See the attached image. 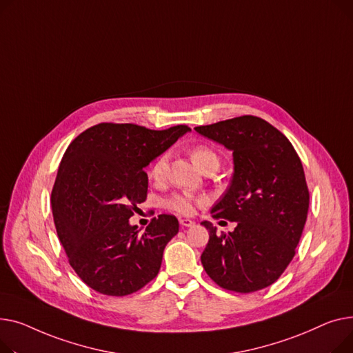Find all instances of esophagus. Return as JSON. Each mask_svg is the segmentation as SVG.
<instances>
[{"mask_svg":"<svg viewBox=\"0 0 353 353\" xmlns=\"http://www.w3.org/2000/svg\"><path fill=\"white\" fill-rule=\"evenodd\" d=\"M179 223H181V226H185V228H190V226H194V225H195V222H194L192 219H188V218L179 219Z\"/></svg>","mask_w":353,"mask_h":353,"instance_id":"1","label":"esophagus"}]
</instances>
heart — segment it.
Wrapping results in <instances>:
<instances>
[{"mask_svg":"<svg viewBox=\"0 0 353 353\" xmlns=\"http://www.w3.org/2000/svg\"><path fill=\"white\" fill-rule=\"evenodd\" d=\"M191 159L202 172L219 168V155L212 148L206 147V145H196V147H194L191 151ZM167 172L168 155L162 154L151 163L150 176L154 181L161 182L167 176ZM205 202L206 199L203 196H195L190 192H175L163 201V206L179 215H191L196 206H201Z\"/></svg>","mask_w":353,"mask_h":353,"instance_id":"obj_1","label":"heart"}]
</instances>
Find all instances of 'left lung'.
Wrapping results in <instances>:
<instances>
[{
	"mask_svg": "<svg viewBox=\"0 0 353 353\" xmlns=\"http://www.w3.org/2000/svg\"><path fill=\"white\" fill-rule=\"evenodd\" d=\"M195 131L232 151L230 188L211 210L212 218L236 222L216 234L201 255L205 272L221 288L250 294L272 285L291 263L309 210L302 162L289 139L254 115L219 121Z\"/></svg>",
	"mask_w": 353,
	"mask_h": 353,
	"instance_id": "left-lung-1",
	"label": "left lung"
}]
</instances>
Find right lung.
<instances>
[{
    "instance_id": "add662e5",
    "label": "right lung",
    "mask_w": 353,
    "mask_h": 353,
    "mask_svg": "<svg viewBox=\"0 0 353 353\" xmlns=\"http://www.w3.org/2000/svg\"><path fill=\"white\" fill-rule=\"evenodd\" d=\"M188 131L102 122L70 143L51 192L52 215L70 265L94 291L125 296L158 275L178 219L158 215L141 234L130 218L147 199L143 168Z\"/></svg>"
}]
</instances>
